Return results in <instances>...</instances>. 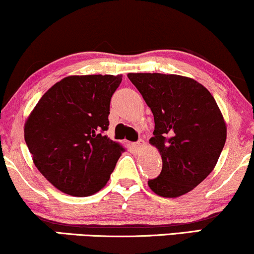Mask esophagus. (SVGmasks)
<instances>
[{
	"label": "esophagus",
	"instance_id": "esophagus-1",
	"mask_svg": "<svg viewBox=\"0 0 254 254\" xmlns=\"http://www.w3.org/2000/svg\"><path fill=\"white\" fill-rule=\"evenodd\" d=\"M144 144H145L144 140H143V139H138L136 143H133V148L138 150V149L142 148V146H144Z\"/></svg>",
	"mask_w": 254,
	"mask_h": 254
}]
</instances>
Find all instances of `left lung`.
I'll return each mask as SVG.
<instances>
[{
    "mask_svg": "<svg viewBox=\"0 0 254 254\" xmlns=\"http://www.w3.org/2000/svg\"><path fill=\"white\" fill-rule=\"evenodd\" d=\"M155 119L150 143L162 157L161 174L149 180L163 197L187 194L214 169L226 142V124L214 97L194 79L161 73H129Z\"/></svg>",
    "mask_w": 254,
    "mask_h": 254,
    "instance_id": "left-lung-1",
    "label": "left lung"
}]
</instances>
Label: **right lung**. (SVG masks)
Returning <instances> with one entry per match:
<instances>
[{
  "label": "right lung",
  "mask_w": 254,
  "mask_h": 254,
  "mask_svg": "<svg viewBox=\"0 0 254 254\" xmlns=\"http://www.w3.org/2000/svg\"><path fill=\"white\" fill-rule=\"evenodd\" d=\"M122 75H71L46 92L24 124V140L39 172L72 196L106 185L124 148L109 129L110 102Z\"/></svg>",
  "instance_id": "right-lung-1"
}]
</instances>
